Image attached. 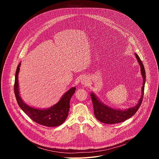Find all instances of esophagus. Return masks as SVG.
Returning <instances> with one entry per match:
<instances>
[{
    "instance_id": "esophagus-1",
    "label": "esophagus",
    "mask_w": 159,
    "mask_h": 159,
    "mask_svg": "<svg viewBox=\"0 0 159 159\" xmlns=\"http://www.w3.org/2000/svg\"><path fill=\"white\" fill-rule=\"evenodd\" d=\"M81 82H82V84H85V85L87 83V80L86 79H85V78H83V79L81 81Z\"/></svg>"
}]
</instances>
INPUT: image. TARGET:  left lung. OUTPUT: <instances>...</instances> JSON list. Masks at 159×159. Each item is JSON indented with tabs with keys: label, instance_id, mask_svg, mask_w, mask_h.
Returning <instances> with one entry per match:
<instances>
[{
	"label": "left lung",
	"instance_id": "obj_1",
	"mask_svg": "<svg viewBox=\"0 0 159 159\" xmlns=\"http://www.w3.org/2000/svg\"><path fill=\"white\" fill-rule=\"evenodd\" d=\"M135 57L137 58L138 62L140 66L141 73L143 79V86L142 87V96L138 102V104L134 107H129L126 110L121 109H115L114 108H111L102 102H101L99 99L96 97L95 94L92 93L90 94V97H91L93 107L94 111V115L96 118L101 123L106 124H115L119 123L125 121V120L130 118L133 116L141 106L144 93V88L146 79L145 70V68L142 62L139 55L134 53Z\"/></svg>",
	"mask_w": 159,
	"mask_h": 159
}]
</instances>
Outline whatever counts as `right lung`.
<instances>
[{
  "label": "right lung",
  "instance_id": "right-lung-1",
  "mask_svg": "<svg viewBox=\"0 0 159 159\" xmlns=\"http://www.w3.org/2000/svg\"><path fill=\"white\" fill-rule=\"evenodd\" d=\"M20 63L18 65L15 75L14 94L19 106L34 122L45 126L55 127L61 125L66 119L70 109V101L75 92V87H72L55 105L48 109H37L25 104L19 96L18 74Z\"/></svg>",
  "mask_w": 159,
  "mask_h": 159
}]
</instances>
